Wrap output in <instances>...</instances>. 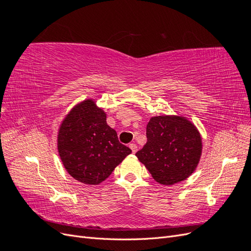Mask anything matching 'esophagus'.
Segmentation results:
<instances>
[{"mask_svg": "<svg viewBox=\"0 0 251 251\" xmlns=\"http://www.w3.org/2000/svg\"><path fill=\"white\" fill-rule=\"evenodd\" d=\"M130 149L132 150V151H133L134 154L136 153V151H137V146H136L135 143H131V144H130Z\"/></svg>", "mask_w": 251, "mask_h": 251, "instance_id": "obj_1", "label": "esophagus"}]
</instances>
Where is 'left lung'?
<instances>
[{"instance_id": "1", "label": "left lung", "mask_w": 251, "mask_h": 251, "mask_svg": "<svg viewBox=\"0 0 251 251\" xmlns=\"http://www.w3.org/2000/svg\"><path fill=\"white\" fill-rule=\"evenodd\" d=\"M147 138L136 156L159 183L173 185L194 173L200 160L202 141L191 121L180 116L151 117Z\"/></svg>"}]
</instances>
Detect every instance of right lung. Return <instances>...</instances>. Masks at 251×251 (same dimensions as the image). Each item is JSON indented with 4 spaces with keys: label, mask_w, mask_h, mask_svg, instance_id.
Here are the masks:
<instances>
[{
    "label": "right lung",
    "mask_w": 251,
    "mask_h": 251,
    "mask_svg": "<svg viewBox=\"0 0 251 251\" xmlns=\"http://www.w3.org/2000/svg\"><path fill=\"white\" fill-rule=\"evenodd\" d=\"M57 149L67 172L79 182L100 184L132 153L107 124L105 113L88 100L74 107L59 127Z\"/></svg>",
    "instance_id": "right-lung-1"
}]
</instances>
